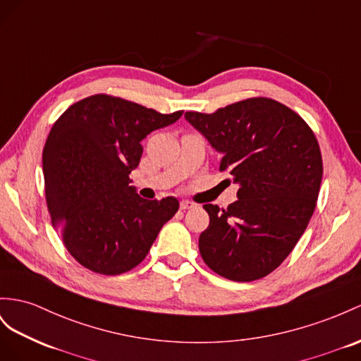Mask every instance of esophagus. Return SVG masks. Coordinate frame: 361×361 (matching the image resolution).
Wrapping results in <instances>:
<instances>
[{
  "label": "esophagus",
  "instance_id": "esophagus-1",
  "mask_svg": "<svg viewBox=\"0 0 361 361\" xmlns=\"http://www.w3.org/2000/svg\"><path fill=\"white\" fill-rule=\"evenodd\" d=\"M193 206H195V204H193V202H190V201H186V200H183V201L180 202V209H181V210H188V209H192Z\"/></svg>",
  "mask_w": 361,
  "mask_h": 361
}]
</instances>
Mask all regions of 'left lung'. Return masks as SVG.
Wrapping results in <instances>:
<instances>
[{
  "instance_id": "obj_1",
  "label": "left lung",
  "mask_w": 361,
  "mask_h": 361,
  "mask_svg": "<svg viewBox=\"0 0 361 361\" xmlns=\"http://www.w3.org/2000/svg\"><path fill=\"white\" fill-rule=\"evenodd\" d=\"M184 117L223 155L219 171L239 186L227 209L202 206L210 223L200 235L201 257L226 279H261L291 253L316 209L323 173L317 138L300 116L267 97Z\"/></svg>"
}]
</instances>
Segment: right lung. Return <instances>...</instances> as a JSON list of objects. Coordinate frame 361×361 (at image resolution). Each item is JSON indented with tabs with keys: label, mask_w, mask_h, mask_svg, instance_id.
Instances as JSON below:
<instances>
[{
	"label": "right lung",
	"mask_w": 361,
	"mask_h": 361,
	"mask_svg": "<svg viewBox=\"0 0 361 361\" xmlns=\"http://www.w3.org/2000/svg\"><path fill=\"white\" fill-rule=\"evenodd\" d=\"M181 116L96 94L53 125L42 151L45 198L53 227L85 269L106 276L133 270L177 214V198L143 200L129 173L140 163L143 138Z\"/></svg>",
	"instance_id": "add662e5"
}]
</instances>
